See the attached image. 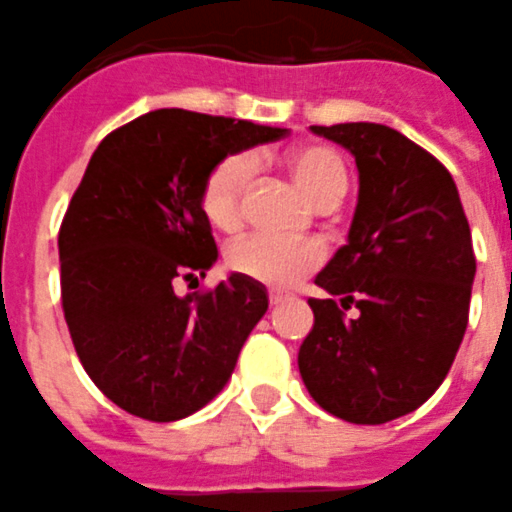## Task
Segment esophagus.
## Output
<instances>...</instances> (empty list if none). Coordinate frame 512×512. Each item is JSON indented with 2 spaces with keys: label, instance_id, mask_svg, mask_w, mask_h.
Instances as JSON below:
<instances>
[{
  "label": "esophagus",
  "instance_id": "esophagus-1",
  "mask_svg": "<svg viewBox=\"0 0 512 512\" xmlns=\"http://www.w3.org/2000/svg\"><path fill=\"white\" fill-rule=\"evenodd\" d=\"M267 298H270V306H280L288 296H285V293H278V290H270V296Z\"/></svg>",
  "mask_w": 512,
  "mask_h": 512
}]
</instances>
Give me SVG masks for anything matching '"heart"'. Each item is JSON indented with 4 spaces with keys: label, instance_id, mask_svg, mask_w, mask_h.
<instances>
[{
    "label": "heart",
    "instance_id": "b5f03b06",
    "mask_svg": "<svg viewBox=\"0 0 512 512\" xmlns=\"http://www.w3.org/2000/svg\"><path fill=\"white\" fill-rule=\"evenodd\" d=\"M285 168L316 209L339 204L349 186V170L342 153L324 142H303L290 147L283 158ZM252 181V160L247 155H229L216 163L201 188V211L206 222L219 232H237L245 216V196ZM234 273L270 288H293L321 265V250L308 242L252 234L232 245L227 255Z\"/></svg>",
    "mask_w": 512,
    "mask_h": 512
}]
</instances>
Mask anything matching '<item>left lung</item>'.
Here are the masks:
<instances>
[{"label":"left lung","instance_id":"1","mask_svg":"<svg viewBox=\"0 0 512 512\" xmlns=\"http://www.w3.org/2000/svg\"><path fill=\"white\" fill-rule=\"evenodd\" d=\"M311 130L354 155L359 201L347 245L316 275L331 298H308L298 370L331 416L377 426L426 403L457 357L477 270L472 234L449 170L398 130Z\"/></svg>","mask_w":512,"mask_h":512}]
</instances>
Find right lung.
Segmentation results:
<instances>
[{
  "label": "right lung",
  "instance_id": "add662e5",
  "mask_svg": "<svg viewBox=\"0 0 512 512\" xmlns=\"http://www.w3.org/2000/svg\"><path fill=\"white\" fill-rule=\"evenodd\" d=\"M288 135L245 119L155 109L109 132L58 232L61 301L86 375L122 411L186 418L227 385L267 311L265 285L229 275L178 296L216 262L201 188L216 163Z\"/></svg>",
  "mask_w": 512,
  "mask_h": 512
}]
</instances>
